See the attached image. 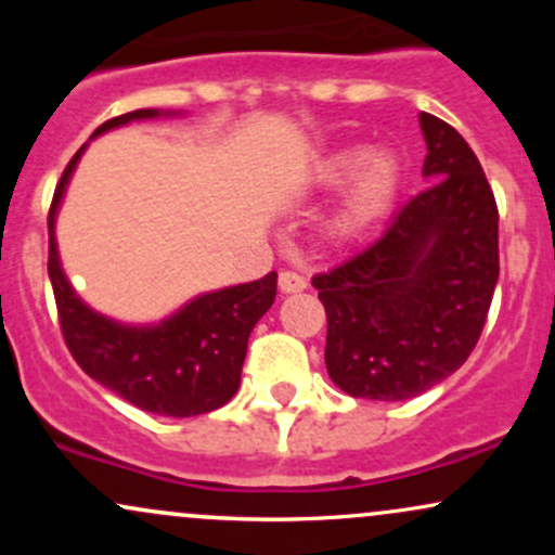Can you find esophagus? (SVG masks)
<instances>
[{
    "label": "esophagus",
    "instance_id": "esophagus-1",
    "mask_svg": "<svg viewBox=\"0 0 555 555\" xmlns=\"http://www.w3.org/2000/svg\"><path fill=\"white\" fill-rule=\"evenodd\" d=\"M279 289H282L284 295H292V292L308 289V282H305V276H299L295 271H282L279 273Z\"/></svg>",
    "mask_w": 555,
    "mask_h": 555
}]
</instances>
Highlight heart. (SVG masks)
Returning <instances> with one entry per match:
<instances>
[{"label": "heart", "instance_id": "obj_1", "mask_svg": "<svg viewBox=\"0 0 555 555\" xmlns=\"http://www.w3.org/2000/svg\"><path fill=\"white\" fill-rule=\"evenodd\" d=\"M347 197L336 214L328 219L326 234L339 245L358 242L386 219L397 203V195L404 180V169L393 154H378L371 158V149L365 145H349V149L331 151L318 158L310 169V182L321 190H336L344 182L353 180Z\"/></svg>", "mask_w": 555, "mask_h": 555}]
</instances>
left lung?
I'll use <instances>...</instances> for the list:
<instances>
[{
	"label": "left lung",
	"mask_w": 555,
	"mask_h": 555,
	"mask_svg": "<svg viewBox=\"0 0 555 555\" xmlns=\"http://www.w3.org/2000/svg\"><path fill=\"white\" fill-rule=\"evenodd\" d=\"M433 182L378 242L315 273L328 318L326 367L349 397L401 401L460 371L499 282V208L460 132L420 114Z\"/></svg>",
	"instance_id": "left-lung-1"
}]
</instances>
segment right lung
I'll list each match as a JSON object with an SVG mask.
<instances>
[{
	"mask_svg": "<svg viewBox=\"0 0 555 555\" xmlns=\"http://www.w3.org/2000/svg\"><path fill=\"white\" fill-rule=\"evenodd\" d=\"M162 114L175 112H127L101 125L93 138ZM86 145L62 171L49 208V279L69 354L93 380L143 412L195 417L219 410L237 393L250 331L276 297V271L258 282L206 292L156 326H127L95 313L67 282L54 237L56 211Z\"/></svg>",
	"mask_w": 555,
	"mask_h": 555,
	"instance_id": "obj_1",
	"label": "right lung"
}]
</instances>
